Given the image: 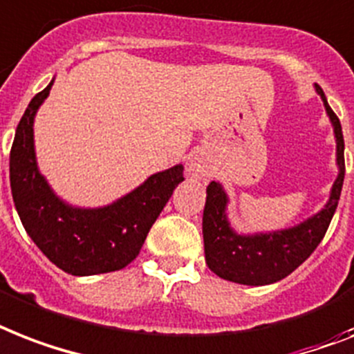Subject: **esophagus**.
Masks as SVG:
<instances>
[{"instance_id": "1", "label": "esophagus", "mask_w": 354, "mask_h": 354, "mask_svg": "<svg viewBox=\"0 0 354 354\" xmlns=\"http://www.w3.org/2000/svg\"><path fill=\"white\" fill-rule=\"evenodd\" d=\"M189 174H191L192 178H196V180H205L207 176H209V171L205 169V165H203L202 162H198V160H192V162H189Z\"/></svg>"}]
</instances>
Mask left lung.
Wrapping results in <instances>:
<instances>
[{
	"instance_id": "8db88e82",
	"label": "left lung",
	"mask_w": 354,
	"mask_h": 354,
	"mask_svg": "<svg viewBox=\"0 0 354 354\" xmlns=\"http://www.w3.org/2000/svg\"><path fill=\"white\" fill-rule=\"evenodd\" d=\"M315 91L324 102L336 142L338 174L329 191V200L320 211L297 225L274 231L238 232L229 220V194L220 182L209 183L202 222L203 249L207 267L223 280L243 286H269L286 278L311 257L331 223L346 174L344 136L340 120L317 83Z\"/></svg>"
}]
</instances>
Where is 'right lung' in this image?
Masks as SVG:
<instances>
[{
  "label": "right lung",
  "instance_id": "add662e5",
  "mask_svg": "<svg viewBox=\"0 0 354 354\" xmlns=\"http://www.w3.org/2000/svg\"><path fill=\"white\" fill-rule=\"evenodd\" d=\"M54 80L30 100L16 129L10 151L14 205L28 236L62 271L74 277L120 271L138 257L152 223L183 182V165L154 172L107 205L65 202L37 167L34 147V120Z\"/></svg>",
  "mask_w": 354,
  "mask_h": 354
}]
</instances>
